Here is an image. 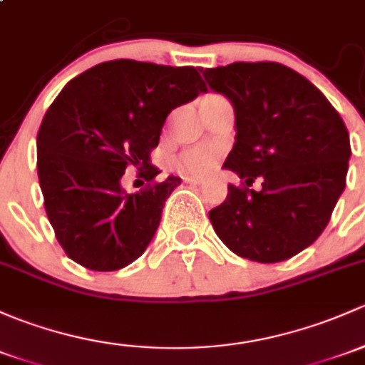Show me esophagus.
<instances>
[{"label": "esophagus", "mask_w": 365, "mask_h": 365, "mask_svg": "<svg viewBox=\"0 0 365 365\" xmlns=\"http://www.w3.org/2000/svg\"><path fill=\"white\" fill-rule=\"evenodd\" d=\"M187 183H190V185H201L202 180H197V178H185Z\"/></svg>", "instance_id": "esophagus-1"}]
</instances>
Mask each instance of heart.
<instances>
[{
    "label": "heart",
    "mask_w": 365,
    "mask_h": 365,
    "mask_svg": "<svg viewBox=\"0 0 365 365\" xmlns=\"http://www.w3.org/2000/svg\"><path fill=\"white\" fill-rule=\"evenodd\" d=\"M218 159V150L208 145H197L182 152L175 159V168L185 176H205L213 170Z\"/></svg>",
    "instance_id": "b5f03b06"
}]
</instances>
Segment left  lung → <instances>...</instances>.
Masks as SVG:
<instances>
[{
  "instance_id": "8db88e82",
  "label": "left lung",
  "mask_w": 365,
  "mask_h": 365,
  "mask_svg": "<svg viewBox=\"0 0 365 365\" xmlns=\"http://www.w3.org/2000/svg\"><path fill=\"white\" fill-rule=\"evenodd\" d=\"M231 101L236 141L225 159L250 186L229 185L210 212L217 236L236 255L262 264L297 255L324 232L346 185L350 136L324 94L278 63H232L202 71Z\"/></svg>"
}]
</instances>
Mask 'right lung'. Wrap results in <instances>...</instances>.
<instances>
[{"instance_id":"right-lung-1","label":"right lung","mask_w":365,"mask_h":365,"mask_svg":"<svg viewBox=\"0 0 365 365\" xmlns=\"http://www.w3.org/2000/svg\"><path fill=\"white\" fill-rule=\"evenodd\" d=\"M206 92L192 66L108 61L75 76L59 92L36 138L45 210L66 255L92 271L129 266L150 245L166 199L182 180L168 176L128 194V166L150 164L166 117Z\"/></svg>"}]
</instances>
